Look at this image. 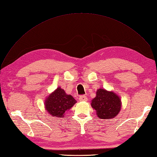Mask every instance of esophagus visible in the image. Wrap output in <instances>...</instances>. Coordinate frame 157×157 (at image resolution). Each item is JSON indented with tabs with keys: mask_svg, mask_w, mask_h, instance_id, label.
Instances as JSON below:
<instances>
[{
	"mask_svg": "<svg viewBox=\"0 0 157 157\" xmlns=\"http://www.w3.org/2000/svg\"><path fill=\"white\" fill-rule=\"evenodd\" d=\"M79 100L80 101H86L87 100V97L85 95H81L79 96Z\"/></svg>",
	"mask_w": 157,
	"mask_h": 157,
	"instance_id": "esophagus-1",
	"label": "esophagus"
}]
</instances>
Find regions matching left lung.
<instances>
[{
  "mask_svg": "<svg viewBox=\"0 0 157 157\" xmlns=\"http://www.w3.org/2000/svg\"><path fill=\"white\" fill-rule=\"evenodd\" d=\"M92 107L100 119H110L116 117L121 109V100L113 92L99 89L96 96L92 100Z\"/></svg>",
  "mask_w": 157,
  "mask_h": 157,
  "instance_id": "left-lung-1",
  "label": "left lung"
}]
</instances>
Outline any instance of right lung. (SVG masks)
<instances>
[{"label":"right lung","mask_w":157,"mask_h":157,"mask_svg":"<svg viewBox=\"0 0 157 157\" xmlns=\"http://www.w3.org/2000/svg\"><path fill=\"white\" fill-rule=\"evenodd\" d=\"M76 101L73 96L67 94L63 89L59 87L46 99L45 105L46 110L51 115L62 117Z\"/></svg>","instance_id":"add662e5"}]
</instances>
